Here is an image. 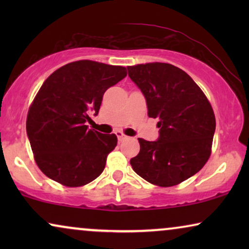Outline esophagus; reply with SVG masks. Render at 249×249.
<instances>
[{
	"label": "esophagus",
	"instance_id": "1",
	"mask_svg": "<svg viewBox=\"0 0 249 249\" xmlns=\"http://www.w3.org/2000/svg\"><path fill=\"white\" fill-rule=\"evenodd\" d=\"M115 134H117V137L119 139V142H122V141H124V139L128 138L127 136H125L124 132H121V131H117V132H115Z\"/></svg>",
	"mask_w": 249,
	"mask_h": 249
}]
</instances>
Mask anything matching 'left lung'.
<instances>
[{
  "label": "left lung",
  "instance_id": "1",
  "mask_svg": "<svg viewBox=\"0 0 249 249\" xmlns=\"http://www.w3.org/2000/svg\"><path fill=\"white\" fill-rule=\"evenodd\" d=\"M145 96L148 117L158 118V141L138 138L141 151L130 160L146 181L171 187L196 175L211 155L215 117L209 100L189 74L169 63L128 67Z\"/></svg>",
  "mask_w": 249,
  "mask_h": 249
}]
</instances>
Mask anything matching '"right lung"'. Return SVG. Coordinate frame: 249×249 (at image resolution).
Here are the masks:
<instances>
[{
	"label": "right lung",
	"instance_id": "1",
	"mask_svg": "<svg viewBox=\"0 0 249 249\" xmlns=\"http://www.w3.org/2000/svg\"><path fill=\"white\" fill-rule=\"evenodd\" d=\"M127 76L120 66L80 60L54 71L40 87L27 115L34 158L50 179L67 187L87 185L103 172L114 134L86 125L98 114L103 95Z\"/></svg>",
	"mask_w": 249,
	"mask_h": 249
}]
</instances>
